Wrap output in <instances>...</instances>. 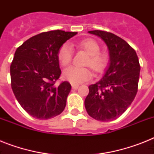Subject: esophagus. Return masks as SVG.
<instances>
[{
	"label": "esophagus",
	"instance_id": "1",
	"mask_svg": "<svg viewBox=\"0 0 154 154\" xmlns=\"http://www.w3.org/2000/svg\"><path fill=\"white\" fill-rule=\"evenodd\" d=\"M78 87H79V85L78 84H72V88L73 89H77Z\"/></svg>",
	"mask_w": 154,
	"mask_h": 154
}]
</instances>
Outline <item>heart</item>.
Wrapping results in <instances>:
<instances>
[{
    "mask_svg": "<svg viewBox=\"0 0 154 154\" xmlns=\"http://www.w3.org/2000/svg\"><path fill=\"white\" fill-rule=\"evenodd\" d=\"M77 49L84 50L89 57L86 61V65H89L96 72H101L106 69L109 62V56L105 52L101 51V47L97 42L92 39H85L77 43ZM73 57V50L69 43H65L58 50L57 57L60 65L67 66L69 65ZM91 69L89 67H77L70 66L65 70L64 76L72 84H80L89 81L92 77Z\"/></svg>",
    "mask_w": 154,
    "mask_h": 154,
    "instance_id": "b5f03b06",
    "label": "heart"
}]
</instances>
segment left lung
I'll return each instance as SVG.
<instances>
[{
    "label": "left lung",
    "mask_w": 154,
    "mask_h": 154,
    "mask_svg": "<svg viewBox=\"0 0 154 154\" xmlns=\"http://www.w3.org/2000/svg\"><path fill=\"white\" fill-rule=\"evenodd\" d=\"M89 32L107 45L110 65L102 79L89 86L85 107L95 120L113 121L125 112L136 97L141 69L138 57L135 50L117 35L102 30Z\"/></svg>",
    "instance_id": "obj_1"
}]
</instances>
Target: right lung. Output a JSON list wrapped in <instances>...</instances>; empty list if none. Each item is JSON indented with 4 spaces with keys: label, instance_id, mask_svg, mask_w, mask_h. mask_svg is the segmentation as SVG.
Returning a JSON list of instances; mask_svg holds the SVG:
<instances>
[{
    "label": "right lung",
    "instance_id": "obj_1",
    "mask_svg": "<svg viewBox=\"0 0 154 154\" xmlns=\"http://www.w3.org/2000/svg\"><path fill=\"white\" fill-rule=\"evenodd\" d=\"M76 34L62 30L42 32L16 50L10 65L11 87L20 106L32 117L49 119L65 109L71 85L55 84L61 73L57 53Z\"/></svg>",
    "mask_w": 154,
    "mask_h": 154
}]
</instances>
